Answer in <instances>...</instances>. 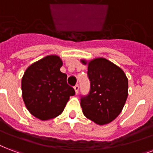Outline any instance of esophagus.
<instances>
[{
    "instance_id": "obj_1",
    "label": "esophagus",
    "mask_w": 153,
    "mask_h": 153,
    "mask_svg": "<svg viewBox=\"0 0 153 153\" xmlns=\"http://www.w3.org/2000/svg\"><path fill=\"white\" fill-rule=\"evenodd\" d=\"M79 89H80V87H79V85H76L74 86V89H75L76 94H78Z\"/></svg>"
}]
</instances>
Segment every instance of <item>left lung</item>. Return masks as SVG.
Instances as JSON below:
<instances>
[{"instance_id": "1", "label": "left lung", "mask_w": 153, "mask_h": 153, "mask_svg": "<svg viewBox=\"0 0 153 153\" xmlns=\"http://www.w3.org/2000/svg\"><path fill=\"white\" fill-rule=\"evenodd\" d=\"M83 64H87L81 59ZM90 90L81 96V105L86 118L98 125L107 124L121 113L128 95V80L124 72L105 58L88 63Z\"/></svg>"}]
</instances>
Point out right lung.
<instances>
[{"instance_id": "add662e5", "label": "right lung", "mask_w": 153, "mask_h": 153, "mask_svg": "<svg viewBox=\"0 0 153 153\" xmlns=\"http://www.w3.org/2000/svg\"><path fill=\"white\" fill-rule=\"evenodd\" d=\"M58 56H48L27 68L22 79V98L27 110L40 120L56 118L64 111L74 89L67 84V75Z\"/></svg>"}]
</instances>
